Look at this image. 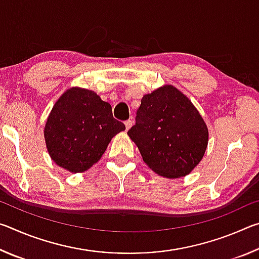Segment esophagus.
Wrapping results in <instances>:
<instances>
[{"instance_id": "obj_1", "label": "esophagus", "mask_w": 259, "mask_h": 259, "mask_svg": "<svg viewBox=\"0 0 259 259\" xmlns=\"http://www.w3.org/2000/svg\"><path fill=\"white\" fill-rule=\"evenodd\" d=\"M133 123H134V121H133V120H126V121L124 122V124H125V129H126V130H129V129L131 128V125H133Z\"/></svg>"}]
</instances>
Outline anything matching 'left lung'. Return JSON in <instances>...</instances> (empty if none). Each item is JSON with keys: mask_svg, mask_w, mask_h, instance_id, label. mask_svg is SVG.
I'll list each match as a JSON object with an SVG mask.
<instances>
[{"mask_svg": "<svg viewBox=\"0 0 259 259\" xmlns=\"http://www.w3.org/2000/svg\"><path fill=\"white\" fill-rule=\"evenodd\" d=\"M143 160L160 176L190 174L203 157L208 129L186 96L172 85L145 95L128 131Z\"/></svg>", "mask_w": 259, "mask_h": 259, "instance_id": "obj_1", "label": "left lung"}]
</instances>
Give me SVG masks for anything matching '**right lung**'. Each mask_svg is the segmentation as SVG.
<instances>
[{
	"label": "right lung",
	"instance_id": "1",
	"mask_svg": "<svg viewBox=\"0 0 259 259\" xmlns=\"http://www.w3.org/2000/svg\"><path fill=\"white\" fill-rule=\"evenodd\" d=\"M124 129L113 117L111 105L97 94L72 88L52 108L45 138L57 164L71 172H82L102 157L111 139Z\"/></svg>",
	"mask_w": 259,
	"mask_h": 259
}]
</instances>
